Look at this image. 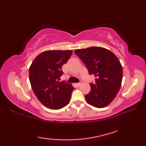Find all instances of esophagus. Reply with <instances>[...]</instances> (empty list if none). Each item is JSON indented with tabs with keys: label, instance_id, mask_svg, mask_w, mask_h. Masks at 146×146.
<instances>
[{
	"label": "esophagus",
	"instance_id": "34e87169",
	"mask_svg": "<svg viewBox=\"0 0 146 146\" xmlns=\"http://www.w3.org/2000/svg\"><path fill=\"white\" fill-rule=\"evenodd\" d=\"M82 82H79V83H76V85L77 86H80V85H82Z\"/></svg>",
	"mask_w": 146,
	"mask_h": 146
}]
</instances>
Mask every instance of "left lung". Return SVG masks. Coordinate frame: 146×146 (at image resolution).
<instances>
[{
	"instance_id": "obj_1",
	"label": "left lung",
	"mask_w": 146,
	"mask_h": 146,
	"mask_svg": "<svg viewBox=\"0 0 146 146\" xmlns=\"http://www.w3.org/2000/svg\"><path fill=\"white\" fill-rule=\"evenodd\" d=\"M75 53L95 77L90 83L91 90L85 95L88 103L97 108L107 106L115 98L122 80V67L112 52L100 47L77 49Z\"/></svg>"
}]
</instances>
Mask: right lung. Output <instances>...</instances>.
I'll use <instances>...</instances> for the list:
<instances>
[{"label": "right lung", "instance_id": "obj_1", "mask_svg": "<svg viewBox=\"0 0 146 146\" xmlns=\"http://www.w3.org/2000/svg\"><path fill=\"white\" fill-rule=\"evenodd\" d=\"M72 50H50L42 52L29 68V80L35 94L41 103L51 109H60L69 103L74 90L65 81L62 66L72 54Z\"/></svg>", "mask_w": 146, "mask_h": 146}]
</instances>
